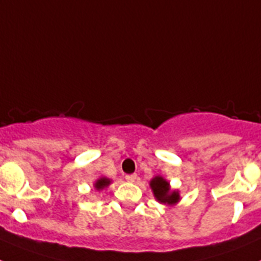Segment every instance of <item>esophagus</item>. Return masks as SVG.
Segmentation results:
<instances>
[{
    "instance_id": "esophagus-1",
    "label": "esophagus",
    "mask_w": 261,
    "mask_h": 261,
    "mask_svg": "<svg viewBox=\"0 0 261 261\" xmlns=\"http://www.w3.org/2000/svg\"><path fill=\"white\" fill-rule=\"evenodd\" d=\"M125 179H126V181H129V183H135V181L138 179V176L136 174H129V175H126Z\"/></svg>"
}]
</instances>
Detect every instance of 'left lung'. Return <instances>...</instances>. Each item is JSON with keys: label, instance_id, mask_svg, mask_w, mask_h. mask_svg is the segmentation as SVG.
<instances>
[{"label": "left lung", "instance_id": "1", "mask_svg": "<svg viewBox=\"0 0 261 261\" xmlns=\"http://www.w3.org/2000/svg\"><path fill=\"white\" fill-rule=\"evenodd\" d=\"M151 190H153L154 196L156 197V200L163 204H174L179 200V193L177 192H171L170 191V184L161 176L154 177L150 183Z\"/></svg>", "mask_w": 261, "mask_h": 261}]
</instances>
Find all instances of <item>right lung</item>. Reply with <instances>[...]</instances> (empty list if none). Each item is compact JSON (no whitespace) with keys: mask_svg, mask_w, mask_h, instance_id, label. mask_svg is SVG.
<instances>
[{"mask_svg":"<svg viewBox=\"0 0 261 261\" xmlns=\"http://www.w3.org/2000/svg\"><path fill=\"white\" fill-rule=\"evenodd\" d=\"M108 184H110V180H108L107 177H100V179L95 183V188L96 190H103V188L107 187Z\"/></svg>","mask_w":261,"mask_h":261,"instance_id":"right-lung-1","label":"right lung"}]
</instances>
